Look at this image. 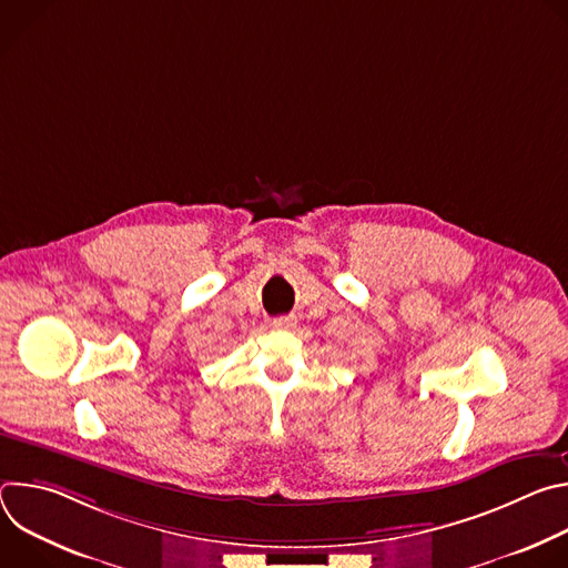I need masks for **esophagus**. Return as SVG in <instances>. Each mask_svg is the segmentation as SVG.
Returning a JSON list of instances; mask_svg holds the SVG:
<instances>
[{"label":"esophagus","instance_id":"obj_1","mask_svg":"<svg viewBox=\"0 0 568 568\" xmlns=\"http://www.w3.org/2000/svg\"><path fill=\"white\" fill-rule=\"evenodd\" d=\"M272 326H274L276 331H290V328L296 326V321H294V316H276V318L272 321Z\"/></svg>","mask_w":568,"mask_h":568}]
</instances>
